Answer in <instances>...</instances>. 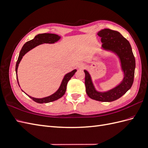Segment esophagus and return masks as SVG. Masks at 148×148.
Wrapping results in <instances>:
<instances>
[{"label": "esophagus", "mask_w": 148, "mask_h": 148, "mask_svg": "<svg viewBox=\"0 0 148 148\" xmlns=\"http://www.w3.org/2000/svg\"><path fill=\"white\" fill-rule=\"evenodd\" d=\"M84 66H85V65L84 64H79L78 65V67L79 69H83Z\"/></svg>", "instance_id": "34e87169"}]
</instances>
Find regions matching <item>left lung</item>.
I'll return each mask as SVG.
<instances>
[{"label":"left lung","mask_w":148,"mask_h":148,"mask_svg":"<svg viewBox=\"0 0 148 148\" xmlns=\"http://www.w3.org/2000/svg\"><path fill=\"white\" fill-rule=\"evenodd\" d=\"M97 35L101 38L102 48L105 51L114 53L119 57L123 78L115 87L107 91L101 92L96 89L89 73L84 70L86 92L92 99L112 102L119 99L131 88L135 75V59L129 41L118 31L103 29L97 33Z\"/></svg>","instance_id":"1"}]
</instances>
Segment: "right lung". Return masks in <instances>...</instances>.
<instances>
[{
    "label": "right lung",
    "instance_id": "obj_1",
    "mask_svg": "<svg viewBox=\"0 0 148 148\" xmlns=\"http://www.w3.org/2000/svg\"><path fill=\"white\" fill-rule=\"evenodd\" d=\"M60 36H59V35L56 34H52V33H43V34H39L38 35L36 36L34 39L32 40H30V41L26 42L23 46L22 47L21 50L20 52L19 53V56L18 58V60L16 64V67H15V71H16V74L17 75V70H18V67L20 61L21 60L22 58L26 54V53L29 52L31 49L34 48L35 47H36L40 44H44V43H48V44H53L56 42H57L60 39ZM77 70L75 69L72 70L70 72L66 73L62 79V83L60 84V86L59 88V89H57V91L55 92L51 96H49L47 97H42V98H35L33 97H31L29 95H28L27 94L25 93L23 91L26 95L29 96L31 99H32L34 101L36 102L39 103V104H42V103H48V102H51L52 101H56L57 99H60V97H62L64 95V94L65 93L66 89V85L67 83H68V82L70 79V78L73 77L75 73L77 71ZM16 79H17V82L19 86L20 84L18 83V77L16 76Z\"/></svg>",
    "mask_w": 148,
    "mask_h": 148
}]
</instances>
